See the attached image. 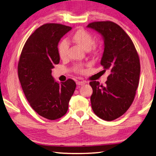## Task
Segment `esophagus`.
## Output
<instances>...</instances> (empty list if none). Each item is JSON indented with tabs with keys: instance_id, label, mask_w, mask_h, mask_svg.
<instances>
[{
	"instance_id": "34e87169",
	"label": "esophagus",
	"mask_w": 156,
	"mask_h": 156,
	"mask_svg": "<svg viewBox=\"0 0 156 156\" xmlns=\"http://www.w3.org/2000/svg\"><path fill=\"white\" fill-rule=\"evenodd\" d=\"M85 83H86L84 81H77V82H76V84H77V85H79V86L84 85V84Z\"/></svg>"
}]
</instances>
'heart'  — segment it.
<instances>
[{"label": "heart", "mask_w": 156, "mask_h": 156, "mask_svg": "<svg viewBox=\"0 0 156 156\" xmlns=\"http://www.w3.org/2000/svg\"><path fill=\"white\" fill-rule=\"evenodd\" d=\"M71 39L72 41L79 45L84 50L88 51L90 50L93 52H95L97 50V46L94 44V38H93L92 34L86 30L83 29L77 30L72 35ZM68 47V44L66 41L63 40L59 42L57 50L60 58H64L66 57ZM75 69L78 72H83L84 71L81 66H76Z\"/></svg>", "instance_id": "heart-1"}]
</instances>
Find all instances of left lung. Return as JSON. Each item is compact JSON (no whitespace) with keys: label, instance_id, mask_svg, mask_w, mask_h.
<instances>
[{"label":"left lung","instance_id":"obj_1","mask_svg":"<svg viewBox=\"0 0 156 156\" xmlns=\"http://www.w3.org/2000/svg\"><path fill=\"white\" fill-rule=\"evenodd\" d=\"M101 34L104 48L100 64L108 70L106 86L98 81L89 83L95 114L108 121L115 120L125 113L132 104L140 72L139 57L132 39L118 24L110 21L95 22L88 24Z\"/></svg>","mask_w":156,"mask_h":156}]
</instances>
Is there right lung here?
<instances>
[{"mask_svg": "<svg viewBox=\"0 0 156 156\" xmlns=\"http://www.w3.org/2000/svg\"><path fill=\"white\" fill-rule=\"evenodd\" d=\"M71 30L60 24L42 25L28 38L20 57L18 73L24 95L32 108L50 120L66 114L76 89L72 79L58 83L52 76L60 61L58 42Z\"/></svg>", "mask_w": 156, "mask_h": 156, "instance_id": "right-lung-1", "label": "right lung"}]
</instances>
